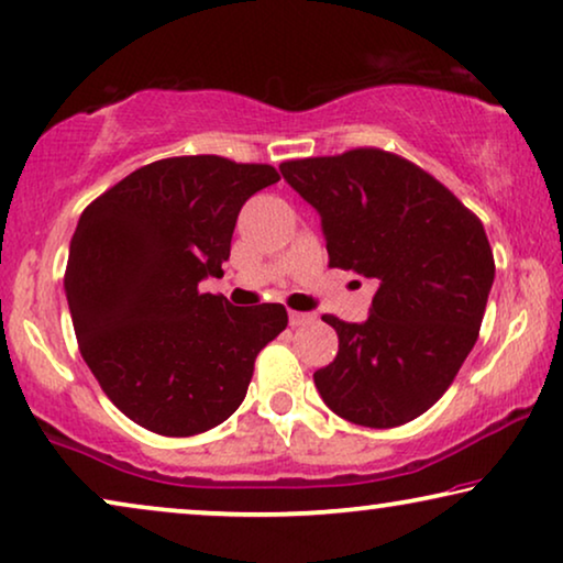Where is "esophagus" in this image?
Instances as JSON below:
<instances>
[{
  "mask_svg": "<svg viewBox=\"0 0 563 563\" xmlns=\"http://www.w3.org/2000/svg\"><path fill=\"white\" fill-rule=\"evenodd\" d=\"M312 320H314L312 312H289V325L291 328L307 325V322H312Z\"/></svg>",
  "mask_w": 563,
  "mask_h": 563,
  "instance_id": "esophagus-1",
  "label": "esophagus"
}]
</instances>
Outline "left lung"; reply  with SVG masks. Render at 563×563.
<instances>
[{
	"label": "left lung",
	"mask_w": 563,
	"mask_h": 563,
	"mask_svg": "<svg viewBox=\"0 0 563 563\" xmlns=\"http://www.w3.org/2000/svg\"><path fill=\"white\" fill-rule=\"evenodd\" d=\"M284 181L314 207L330 266L376 287L368 318L343 322L338 356L314 372L322 402L364 428L430 410L472 353L495 282L476 214L441 181L379 148L287 161Z\"/></svg>",
	"instance_id": "8db88e82"
}]
</instances>
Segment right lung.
<instances>
[{
	"label": "right lung",
	"mask_w": 563,
	"mask_h": 563,
	"mask_svg": "<svg viewBox=\"0 0 563 563\" xmlns=\"http://www.w3.org/2000/svg\"><path fill=\"white\" fill-rule=\"evenodd\" d=\"M276 181L266 164L164 158L81 212L64 279L76 341L104 395L145 430L187 438L228 420L258 351L287 328L282 305L199 291L222 274L245 199Z\"/></svg>",
	"instance_id": "add662e5"
}]
</instances>
